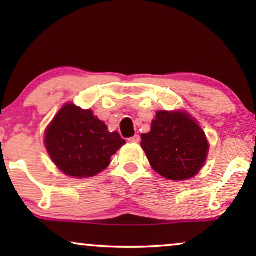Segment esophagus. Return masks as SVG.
I'll return each mask as SVG.
<instances>
[{
  "label": "esophagus",
  "mask_w": 256,
  "mask_h": 256,
  "mask_svg": "<svg viewBox=\"0 0 256 256\" xmlns=\"http://www.w3.org/2000/svg\"><path fill=\"white\" fill-rule=\"evenodd\" d=\"M140 136L138 135H135V136H132V138H128V141L130 142V143H138L140 142Z\"/></svg>",
  "instance_id": "esophagus-1"
}]
</instances>
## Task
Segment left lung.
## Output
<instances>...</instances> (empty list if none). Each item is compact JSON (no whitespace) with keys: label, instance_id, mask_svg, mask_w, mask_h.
Listing matches in <instances>:
<instances>
[{"label":"left lung","instance_id":"left-lung-1","mask_svg":"<svg viewBox=\"0 0 256 256\" xmlns=\"http://www.w3.org/2000/svg\"><path fill=\"white\" fill-rule=\"evenodd\" d=\"M141 138L150 166L166 180H190L208 158L205 132L184 110L157 112L150 132Z\"/></svg>","mask_w":256,"mask_h":256}]
</instances>
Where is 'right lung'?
<instances>
[{"label": "right lung", "instance_id": "obj_1", "mask_svg": "<svg viewBox=\"0 0 256 256\" xmlns=\"http://www.w3.org/2000/svg\"><path fill=\"white\" fill-rule=\"evenodd\" d=\"M126 143L118 132L90 110L66 104L45 132V146L51 160L68 176L93 177L106 169L110 157Z\"/></svg>", "mask_w": 256, "mask_h": 256}]
</instances>
